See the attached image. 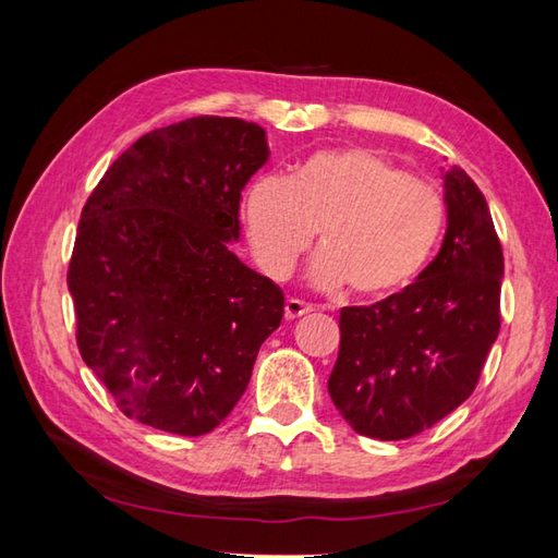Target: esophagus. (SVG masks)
I'll use <instances>...</instances> for the list:
<instances>
[{"label":"esophagus","mask_w":558,"mask_h":558,"mask_svg":"<svg viewBox=\"0 0 558 558\" xmlns=\"http://www.w3.org/2000/svg\"><path fill=\"white\" fill-rule=\"evenodd\" d=\"M310 312H314V306L312 304H306V302H302V300H294V298H290L288 302H286V316L290 318H300V316H304V314H310Z\"/></svg>","instance_id":"34e87169"}]
</instances>
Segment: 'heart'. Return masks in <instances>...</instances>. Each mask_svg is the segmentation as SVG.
Instances as JSON below:
<instances>
[{
	"label": "heart",
	"mask_w": 558,
	"mask_h": 558,
	"mask_svg": "<svg viewBox=\"0 0 558 558\" xmlns=\"http://www.w3.org/2000/svg\"><path fill=\"white\" fill-rule=\"evenodd\" d=\"M256 264L282 280L312 246L310 278L350 286L362 300L388 298L420 276L444 230V196L369 148L318 150L292 177L260 174L244 198Z\"/></svg>",
	"instance_id": "heart-1"
}]
</instances>
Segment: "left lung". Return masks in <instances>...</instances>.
Returning a JSON list of instances; mask_svg holds the SVG:
<instances>
[{
    "mask_svg": "<svg viewBox=\"0 0 558 558\" xmlns=\"http://www.w3.org/2000/svg\"><path fill=\"white\" fill-rule=\"evenodd\" d=\"M448 228L436 258L402 292L340 310L328 393L362 436L400 441L462 405L501 328L504 252L487 198L444 170Z\"/></svg>",
    "mask_w": 558,
    "mask_h": 558,
    "instance_id": "1",
    "label": "left lung"
}]
</instances>
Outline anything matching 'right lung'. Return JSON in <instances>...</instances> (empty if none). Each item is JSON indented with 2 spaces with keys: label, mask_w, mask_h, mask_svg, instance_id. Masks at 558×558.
<instances>
[{
  "label": "right lung",
  "mask_w": 558,
  "mask_h": 558,
  "mask_svg": "<svg viewBox=\"0 0 558 558\" xmlns=\"http://www.w3.org/2000/svg\"><path fill=\"white\" fill-rule=\"evenodd\" d=\"M270 156L236 117L141 136L93 189L66 272L81 357L141 424L201 436L248 386L286 298L230 252L240 198Z\"/></svg>",
  "instance_id": "add662e5"
}]
</instances>
